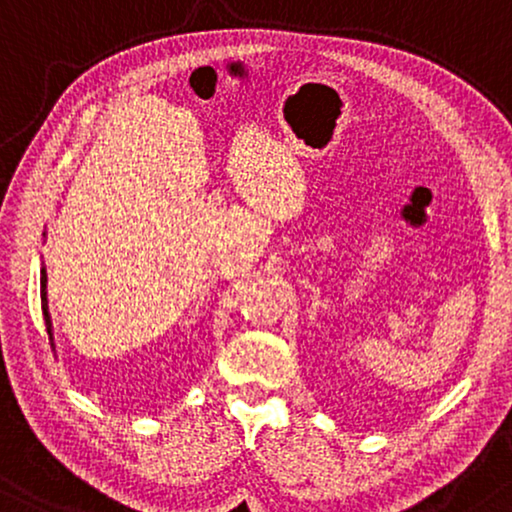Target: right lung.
Instances as JSON below:
<instances>
[{"instance_id":"right-lung-1","label":"right lung","mask_w":512,"mask_h":512,"mask_svg":"<svg viewBox=\"0 0 512 512\" xmlns=\"http://www.w3.org/2000/svg\"><path fill=\"white\" fill-rule=\"evenodd\" d=\"M42 311L46 320V332H49L51 346H53V330H51V316H49V299H46V269H42Z\"/></svg>"}]
</instances>
